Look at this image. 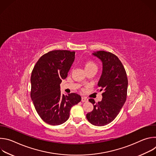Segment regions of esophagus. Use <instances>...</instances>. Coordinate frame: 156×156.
<instances>
[{"label":"esophagus","mask_w":156,"mask_h":156,"mask_svg":"<svg viewBox=\"0 0 156 156\" xmlns=\"http://www.w3.org/2000/svg\"><path fill=\"white\" fill-rule=\"evenodd\" d=\"M81 101H82L83 102H87V99L86 98H84V97H82V98H81Z\"/></svg>","instance_id":"1"}]
</instances>
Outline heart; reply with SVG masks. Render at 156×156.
I'll list each match as a JSON object with an SVG mask.
<instances>
[{
	"instance_id": "obj_1",
	"label": "heart",
	"mask_w": 156,
	"mask_h": 156,
	"mask_svg": "<svg viewBox=\"0 0 156 156\" xmlns=\"http://www.w3.org/2000/svg\"><path fill=\"white\" fill-rule=\"evenodd\" d=\"M84 67H85V69H98V65L94 62H93L92 60H89L85 63Z\"/></svg>"
}]
</instances>
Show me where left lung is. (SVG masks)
<instances>
[{
    "label": "left lung",
    "mask_w": 156,
    "mask_h": 156,
    "mask_svg": "<svg viewBox=\"0 0 156 156\" xmlns=\"http://www.w3.org/2000/svg\"><path fill=\"white\" fill-rule=\"evenodd\" d=\"M93 54L102 62V73L98 85L103 93L102 101L98 103L89 99L94 108L86 114V119L93 125L101 126L112 122L119 114L126 99L128 78L122 63L115 54L104 51Z\"/></svg>",
    "instance_id": "left-lung-1"
}]
</instances>
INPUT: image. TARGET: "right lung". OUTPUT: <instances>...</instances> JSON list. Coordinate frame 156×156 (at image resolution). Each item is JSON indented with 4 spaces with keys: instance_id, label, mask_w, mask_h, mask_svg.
Wrapping results in <instances>:
<instances>
[{
    "instance_id": "1",
    "label": "right lung",
    "mask_w": 156,
    "mask_h": 156,
    "mask_svg": "<svg viewBox=\"0 0 156 156\" xmlns=\"http://www.w3.org/2000/svg\"><path fill=\"white\" fill-rule=\"evenodd\" d=\"M75 52L55 50L41 56L34 66L31 76V98L43 121L59 125L69 118L71 108L80 102L76 93L62 94L60 84L67 77L75 60Z\"/></svg>"
}]
</instances>
